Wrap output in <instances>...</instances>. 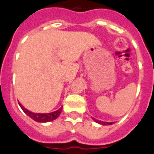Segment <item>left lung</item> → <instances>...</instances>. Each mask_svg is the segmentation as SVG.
Here are the masks:
<instances>
[{
  "label": "left lung",
  "instance_id": "8db88e82",
  "mask_svg": "<svg viewBox=\"0 0 154 154\" xmlns=\"http://www.w3.org/2000/svg\"><path fill=\"white\" fill-rule=\"evenodd\" d=\"M94 120L97 123H99V124L103 125H112V122H101V121H98V120H95L94 118Z\"/></svg>",
  "mask_w": 154,
  "mask_h": 154
}]
</instances>
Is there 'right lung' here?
I'll list each match as a JSON object with an SVG mask.
<instances>
[{"label":"right lung","mask_w":154,"mask_h":154,"mask_svg":"<svg viewBox=\"0 0 154 154\" xmlns=\"http://www.w3.org/2000/svg\"><path fill=\"white\" fill-rule=\"evenodd\" d=\"M20 108L22 109V110L29 116L31 117L32 120H34L35 122H52L53 120H55L56 118H57L59 117V115L61 112L62 110V107L60 108L57 111H54L53 112H49V113H36V112H30L29 110L26 109L25 108H24L22 105H20L19 103Z\"/></svg>","instance_id":"1"}]
</instances>
